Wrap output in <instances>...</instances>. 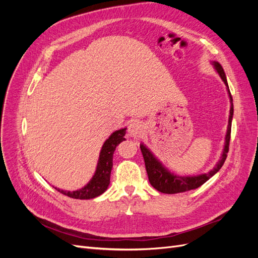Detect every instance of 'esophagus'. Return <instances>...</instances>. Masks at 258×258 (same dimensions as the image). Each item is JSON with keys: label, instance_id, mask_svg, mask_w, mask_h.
<instances>
[{"label": "esophagus", "instance_id": "obj_1", "mask_svg": "<svg viewBox=\"0 0 258 258\" xmlns=\"http://www.w3.org/2000/svg\"><path fill=\"white\" fill-rule=\"evenodd\" d=\"M143 124L139 120H132L128 126V132L129 136L132 138H140L143 134Z\"/></svg>", "mask_w": 258, "mask_h": 258}]
</instances>
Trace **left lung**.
<instances>
[{
    "label": "left lung",
    "instance_id": "8db88e82",
    "mask_svg": "<svg viewBox=\"0 0 258 258\" xmlns=\"http://www.w3.org/2000/svg\"><path fill=\"white\" fill-rule=\"evenodd\" d=\"M212 64L214 66V69L218 75L221 76V79L225 83L226 87H227V91L230 99V112H229V119H228V127H227V134H226L225 138V145L223 154L221 156V159L215 165V167L208 173H202L198 175H176L174 173L169 171L162 163L155 157L153 153L148 150V148L142 143L140 144V148L144 158L146 172L148 175V181H150L151 185L155 189H157L160 192L163 194H177V192H184L188 191L191 189H196L200 187L202 184H205L209 178L212 177L216 172H218L224 162L227 158V153L229 151V141H230V132H231V121L233 116V104H232V97L230 95L229 87L227 80H226V75L224 72V69L222 66L216 61H213Z\"/></svg>",
    "mask_w": 258,
    "mask_h": 258
}]
</instances>
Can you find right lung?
<instances>
[{"label": "right lung", "instance_id": "add662e5", "mask_svg": "<svg viewBox=\"0 0 258 258\" xmlns=\"http://www.w3.org/2000/svg\"><path fill=\"white\" fill-rule=\"evenodd\" d=\"M126 130L127 128L116 130L104 142L102 148H101L95 175L92 176L87 185L74 191L62 190L57 187H54V188L59 192L74 199H92L102 195L110 185L111 171L113 168V154L116 150V146L126 140L123 138L126 135Z\"/></svg>", "mask_w": 258, "mask_h": 258}]
</instances>
